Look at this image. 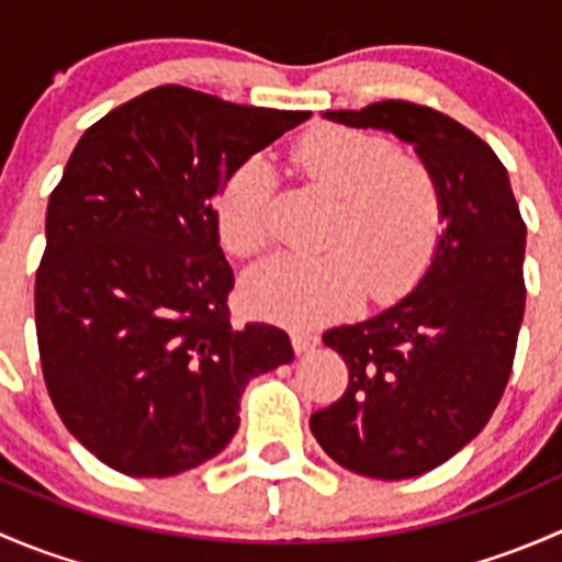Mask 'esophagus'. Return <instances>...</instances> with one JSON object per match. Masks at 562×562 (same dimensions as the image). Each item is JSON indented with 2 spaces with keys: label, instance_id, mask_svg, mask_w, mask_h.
<instances>
[{
  "label": "esophagus",
  "instance_id": "obj_1",
  "mask_svg": "<svg viewBox=\"0 0 562 562\" xmlns=\"http://www.w3.org/2000/svg\"><path fill=\"white\" fill-rule=\"evenodd\" d=\"M291 342H293V350H296V353H310V350L321 342V337L313 331H304V328H293Z\"/></svg>",
  "mask_w": 562,
  "mask_h": 562
}]
</instances>
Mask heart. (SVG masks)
<instances>
[{
  "instance_id": "heart-1",
  "label": "heart",
  "mask_w": 562,
  "mask_h": 562,
  "mask_svg": "<svg viewBox=\"0 0 562 562\" xmlns=\"http://www.w3.org/2000/svg\"><path fill=\"white\" fill-rule=\"evenodd\" d=\"M293 162L339 198L326 245L331 252L277 255L252 269L245 299L258 315L313 326L345 315L367 296L389 304L405 296L438 249L443 190L432 168L400 155L386 135L323 124L293 146ZM274 171L249 157L225 179L214 217L223 245L239 258L269 245Z\"/></svg>"
}]
</instances>
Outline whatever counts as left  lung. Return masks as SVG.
<instances>
[{"label":"left lung","mask_w":562,"mask_h":562,"mask_svg":"<svg viewBox=\"0 0 562 562\" xmlns=\"http://www.w3.org/2000/svg\"><path fill=\"white\" fill-rule=\"evenodd\" d=\"M326 119L413 144L443 190L446 231L413 293L323 334L348 364V389L310 418L342 468L413 479L464 449L506 391L525 315L527 228L506 166L446 113L383 100Z\"/></svg>","instance_id":"left-lung-1"}]
</instances>
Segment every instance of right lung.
Masks as SVG:
<instances>
[{"instance_id": "right-lung-1", "label": "right lung", "mask_w": 562, "mask_h": 562, "mask_svg": "<svg viewBox=\"0 0 562 562\" xmlns=\"http://www.w3.org/2000/svg\"><path fill=\"white\" fill-rule=\"evenodd\" d=\"M307 116L168 83L72 149L45 214L37 348L56 413L108 468L166 479L217 457L247 383L293 359L282 328L231 326L214 195Z\"/></svg>"}]
</instances>
